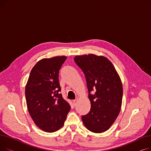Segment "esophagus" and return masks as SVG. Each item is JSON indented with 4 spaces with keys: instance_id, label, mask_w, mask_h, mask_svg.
Here are the masks:
<instances>
[{
    "instance_id": "1",
    "label": "esophagus",
    "mask_w": 151,
    "mask_h": 151,
    "mask_svg": "<svg viewBox=\"0 0 151 151\" xmlns=\"http://www.w3.org/2000/svg\"><path fill=\"white\" fill-rule=\"evenodd\" d=\"M76 100H72V103H73V106H76Z\"/></svg>"
}]
</instances>
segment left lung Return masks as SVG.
Here are the masks:
<instances>
[{"label":"left lung","instance_id":"1","mask_svg":"<svg viewBox=\"0 0 151 151\" xmlns=\"http://www.w3.org/2000/svg\"><path fill=\"white\" fill-rule=\"evenodd\" d=\"M74 60L85 75L91 105L90 111L82 116V121L91 132H104L114 122L121 108V78L113 63L102 55H76ZM93 88L96 92L91 94Z\"/></svg>","mask_w":151,"mask_h":151}]
</instances>
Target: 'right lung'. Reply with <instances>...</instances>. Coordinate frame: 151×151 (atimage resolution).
Instances as JSON below:
<instances>
[{
  "mask_svg": "<svg viewBox=\"0 0 151 151\" xmlns=\"http://www.w3.org/2000/svg\"><path fill=\"white\" fill-rule=\"evenodd\" d=\"M66 59L62 55L39 60L32 69L26 86L29 113L38 127L46 132L60 129L70 110L59 92V71Z\"/></svg>",
  "mask_w": 151,
  "mask_h": 151,
  "instance_id": "add662e5",
  "label": "right lung"
}]
</instances>
